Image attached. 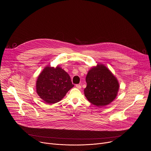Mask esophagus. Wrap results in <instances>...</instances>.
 <instances>
[{"mask_svg": "<svg viewBox=\"0 0 151 151\" xmlns=\"http://www.w3.org/2000/svg\"><path fill=\"white\" fill-rule=\"evenodd\" d=\"M76 88H78L79 89H81L82 88V86L80 85H76Z\"/></svg>", "mask_w": 151, "mask_h": 151, "instance_id": "34e87169", "label": "esophagus"}]
</instances>
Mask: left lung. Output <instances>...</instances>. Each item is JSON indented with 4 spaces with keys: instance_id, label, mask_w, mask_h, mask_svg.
Masks as SVG:
<instances>
[{
    "instance_id": "8db88e82",
    "label": "left lung",
    "mask_w": 151,
    "mask_h": 151,
    "mask_svg": "<svg viewBox=\"0 0 151 151\" xmlns=\"http://www.w3.org/2000/svg\"><path fill=\"white\" fill-rule=\"evenodd\" d=\"M84 90L85 96L91 104L104 107L117 97L120 85L117 78L104 65L97 63L88 71Z\"/></svg>"
}]
</instances>
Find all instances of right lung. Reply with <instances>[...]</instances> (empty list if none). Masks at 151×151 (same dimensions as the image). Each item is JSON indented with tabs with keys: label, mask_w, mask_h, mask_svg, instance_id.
I'll use <instances>...</instances> for the list:
<instances>
[{
	"label": "right lung",
	"mask_w": 151,
	"mask_h": 151,
	"mask_svg": "<svg viewBox=\"0 0 151 151\" xmlns=\"http://www.w3.org/2000/svg\"><path fill=\"white\" fill-rule=\"evenodd\" d=\"M73 86L70 76L61 67L47 66L37 78L36 91L45 103L54 104L60 101Z\"/></svg>",
	"instance_id": "1"
}]
</instances>
